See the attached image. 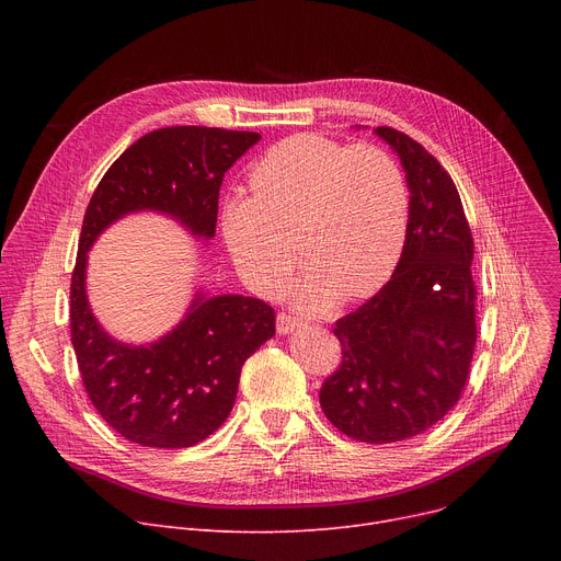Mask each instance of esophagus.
I'll use <instances>...</instances> for the list:
<instances>
[{
    "label": "esophagus",
    "mask_w": 561,
    "mask_h": 561,
    "mask_svg": "<svg viewBox=\"0 0 561 561\" xmlns=\"http://www.w3.org/2000/svg\"><path fill=\"white\" fill-rule=\"evenodd\" d=\"M300 325V318H296V316H290V313H277V332L279 334H288V332H293Z\"/></svg>",
    "instance_id": "esophagus-1"
}]
</instances>
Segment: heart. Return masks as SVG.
<instances>
[{"mask_svg": "<svg viewBox=\"0 0 561 561\" xmlns=\"http://www.w3.org/2000/svg\"><path fill=\"white\" fill-rule=\"evenodd\" d=\"M252 193H231L220 227L236 268L259 293H273L298 259L288 284L302 309L330 307L339 293L366 298L400 261L409 225V184L400 163L377 145H345L296 134L252 165Z\"/></svg>", "mask_w": 561, "mask_h": 561, "instance_id": "obj_1", "label": "heart"}]
</instances>
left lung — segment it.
Wrapping results in <instances>:
<instances>
[{"mask_svg":"<svg viewBox=\"0 0 561 561\" xmlns=\"http://www.w3.org/2000/svg\"><path fill=\"white\" fill-rule=\"evenodd\" d=\"M407 172L409 225L391 279L336 320L341 364L322 381L330 423L364 444L423 434L461 398L478 341L473 233L448 170L407 134L377 127Z\"/></svg>","mask_w":561,"mask_h":561,"instance_id":"8db88e82","label":"left lung"}]
</instances>
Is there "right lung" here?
Here are the masks:
<instances>
[{"instance_id":"add662e5","label":"right lung","mask_w":561,"mask_h":561,"mask_svg":"<svg viewBox=\"0 0 561 561\" xmlns=\"http://www.w3.org/2000/svg\"><path fill=\"white\" fill-rule=\"evenodd\" d=\"M261 136L218 127H165L115 159L81 225L70 284V334L83 389L100 416L131 444L191 448L229 416L245 359L275 334L259 298L197 293L188 316L147 347L113 341L85 300V252L125 214L152 209L211 239L225 172Z\"/></svg>"}]
</instances>
